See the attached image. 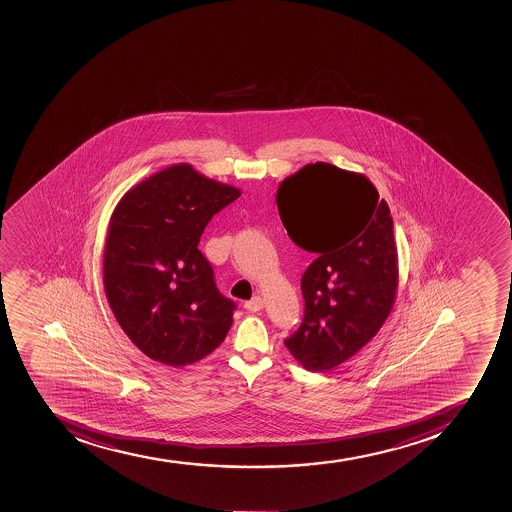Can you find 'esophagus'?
<instances>
[{
	"mask_svg": "<svg viewBox=\"0 0 512 512\" xmlns=\"http://www.w3.org/2000/svg\"><path fill=\"white\" fill-rule=\"evenodd\" d=\"M263 305H265V302H263L262 297H254L252 300H249V302H245V310H249V312L255 313L260 312L262 310Z\"/></svg>",
	"mask_w": 512,
	"mask_h": 512,
	"instance_id": "obj_1",
	"label": "esophagus"
}]
</instances>
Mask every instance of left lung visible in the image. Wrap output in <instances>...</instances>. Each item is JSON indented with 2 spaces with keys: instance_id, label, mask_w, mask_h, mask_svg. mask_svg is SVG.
Here are the masks:
<instances>
[{
  "instance_id": "1",
  "label": "left lung",
  "mask_w": 512,
  "mask_h": 512,
  "mask_svg": "<svg viewBox=\"0 0 512 512\" xmlns=\"http://www.w3.org/2000/svg\"><path fill=\"white\" fill-rule=\"evenodd\" d=\"M275 200L288 237L318 255L303 273V323L285 346L303 368L328 371L370 343L395 305L390 207L368 177L328 162L283 179Z\"/></svg>"
}]
</instances>
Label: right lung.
<instances>
[{"label": "right lung", "mask_w": 512, "mask_h": 512, "mask_svg": "<svg viewBox=\"0 0 512 512\" xmlns=\"http://www.w3.org/2000/svg\"><path fill=\"white\" fill-rule=\"evenodd\" d=\"M242 190L181 162L122 195L109 219L103 282L117 323L151 360L181 368L210 355L234 323L197 249L209 220Z\"/></svg>", "instance_id": "add662e5"}]
</instances>
